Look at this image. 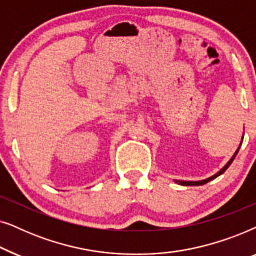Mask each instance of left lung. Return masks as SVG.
<instances>
[{"mask_svg": "<svg viewBox=\"0 0 256 256\" xmlns=\"http://www.w3.org/2000/svg\"><path fill=\"white\" fill-rule=\"evenodd\" d=\"M242 138H244V136H242ZM241 143H242V142H241ZM241 143H240V146H241ZM240 146H239V148L236 149V152H234V155L232 156V158H230V160H228V162H227L226 166H224L222 170L218 171V172H216V174H213V176H211L210 178H206V180H196V182H190V180H174V182H176V183L180 184V185H184V186H191V185H192V186H197V185H204V184L208 183V182L214 180V178H216L218 176H220V174H222L224 172H225V171L227 170V168H228V166H230V164H232L234 158H236L238 152H239Z\"/></svg>", "mask_w": 256, "mask_h": 256, "instance_id": "8db88e82", "label": "left lung"}]
</instances>
